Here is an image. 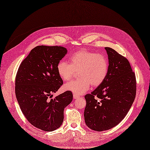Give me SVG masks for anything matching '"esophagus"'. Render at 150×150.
<instances>
[{
	"label": "esophagus",
	"mask_w": 150,
	"mask_h": 150,
	"mask_svg": "<svg viewBox=\"0 0 150 150\" xmlns=\"http://www.w3.org/2000/svg\"><path fill=\"white\" fill-rule=\"evenodd\" d=\"M73 97H74V99H75L78 98V97H80V96H79V95H77V94H74L73 95Z\"/></svg>",
	"instance_id": "esophagus-1"
}]
</instances>
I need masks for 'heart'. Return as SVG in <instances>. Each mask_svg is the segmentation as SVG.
I'll use <instances>...</instances> for the list:
<instances>
[{"instance_id": "b5f03b06", "label": "heart", "mask_w": 150, "mask_h": 150, "mask_svg": "<svg viewBox=\"0 0 150 150\" xmlns=\"http://www.w3.org/2000/svg\"><path fill=\"white\" fill-rule=\"evenodd\" d=\"M69 62L60 61L57 64V71L61 79L68 81L79 72L80 79L66 84L64 89L76 94H82L89 88L90 84L97 87L105 79L108 70V62L102 54L86 50L76 52Z\"/></svg>"}]
</instances>
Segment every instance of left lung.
Segmentation results:
<instances>
[{"label": "left lung", "mask_w": 150, "mask_h": 150, "mask_svg": "<svg viewBox=\"0 0 150 150\" xmlns=\"http://www.w3.org/2000/svg\"><path fill=\"white\" fill-rule=\"evenodd\" d=\"M105 49L109 59L107 75L94 91L84 96L85 123L96 131L118 125L127 114L136 96L135 74L128 60L113 48Z\"/></svg>", "instance_id": "left-lung-1"}]
</instances>
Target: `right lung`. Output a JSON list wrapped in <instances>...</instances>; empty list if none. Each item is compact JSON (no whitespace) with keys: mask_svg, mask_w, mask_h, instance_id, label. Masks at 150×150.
I'll return each mask as SVG.
<instances>
[{"mask_svg":"<svg viewBox=\"0 0 150 150\" xmlns=\"http://www.w3.org/2000/svg\"><path fill=\"white\" fill-rule=\"evenodd\" d=\"M67 53L61 46H37L22 61L15 78V94L21 112L28 121L44 131L59 128L64 110L73 99L67 91L52 97L63 84L57 64Z\"/></svg>","mask_w":150,"mask_h":150,"instance_id":"1","label":"right lung"}]
</instances>
